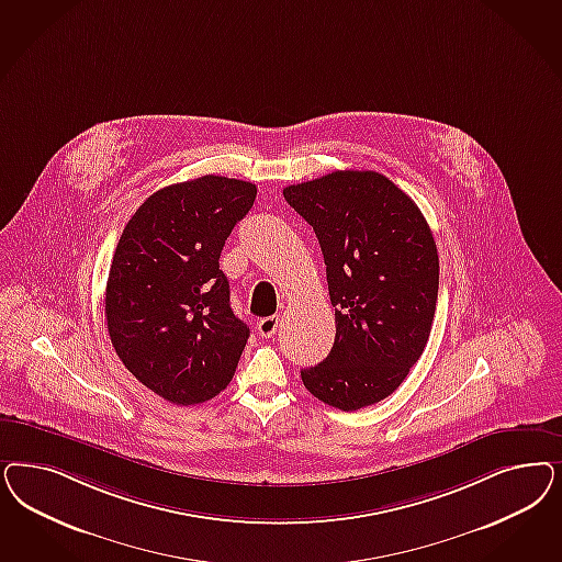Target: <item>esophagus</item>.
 Wrapping results in <instances>:
<instances>
[{"label":"esophagus","instance_id":"1","mask_svg":"<svg viewBox=\"0 0 562 562\" xmlns=\"http://www.w3.org/2000/svg\"><path fill=\"white\" fill-rule=\"evenodd\" d=\"M258 335L260 337H272L277 333V326H279V316H267L262 321H258Z\"/></svg>","mask_w":562,"mask_h":562}]
</instances>
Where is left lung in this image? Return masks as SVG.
Here are the masks:
<instances>
[{
    "label": "left lung",
    "instance_id": "8db88e82",
    "mask_svg": "<svg viewBox=\"0 0 562 562\" xmlns=\"http://www.w3.org/2000/svg\"><path fill=\"white\" fill-rule=\"evenodd\" d=\"M283 196L318 237L337 325L330 353L302 370L304 386L344 412L374 405L428 344L438 297L432 232L416 202L376 171H333Z\"/></svg>",
    "mask_w": 562,
    "mask_h": 562
}]
</instances>
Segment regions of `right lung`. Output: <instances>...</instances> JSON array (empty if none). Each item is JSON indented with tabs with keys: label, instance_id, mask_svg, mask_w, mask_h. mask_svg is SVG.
Here are the masks:
<instances>
[{
	"label": "right lung",
	"instance_id": "add662e5",
	"mask_svg": "<svg viewBox=\"0 0 562 562\" xmlns=\"http://www.w3.org/2000/svg\"><path fill=\"white\" fill-rule=\"evenodd\" d=\"M256 199L250 181L202 176L157 190L124 227L109 269L105 318L127 370L173 405L218 395L250 328L218 269L225 239Z\"/></svg>",
	"mask_w": 562,
	"mask_h": 562
}]
</instances>
